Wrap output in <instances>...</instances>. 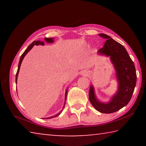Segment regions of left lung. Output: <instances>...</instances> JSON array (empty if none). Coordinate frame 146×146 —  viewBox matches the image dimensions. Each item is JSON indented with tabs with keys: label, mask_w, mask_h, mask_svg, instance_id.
I'll return each instance as SVG.
<instances>
[{
	"label": "left lung",
	"mask_w": 146,
	"mask_h": 146,
	"mask_svg": "<svg viewBox=\"0 0 146 146\" xmlns=\"http://www.w3.org/2000/svg\"><path fill=\"white\" fill-rule=\"evenodd\" d=\"M99 36L105 38L106 41L97 53L110 58L116 71L118 90L109 102H102L97 99L95 89L91 85L89 99L98 111L112 113L120 110L129 103L137 83V74L134 63L124 47L107 35L101 33Z\"/></svg>",
	"instance_id": "8db88e82"
}]
</instances>
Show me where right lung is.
Returning a JSON list of instances; mask_svg holds the SVG:
<instances>
[{"label":"right lung","instance_id":"right-lung-1","mask_svg":"<svg viewBox=\"0 0 146 146\" xmlns=\"http://www.w3.org/2000/svg\"><path fill=\"white\" fill-rule=\"evenodd\" d=\"M44 40L47 43H53L54 42V38H44ZM38 46V45H42V46H44V42L42 41H40V40H36V41H33V42H32L30 45H29L27 49L25 50V51L23 53V55H21V58H20V60H19V66H18V70H17V72L16 74V78H15V82L16 84L17 83V78H18V75H19V70H20V68H21V64H22V62H23V59L24 58V56L26 55V54L28 53L29 51L31 50L32 49V48L35 46ZM68 89L67 88L66 90V93H65V100H64V106H63V109L65 107V104H66V97H67V93H68ZM62 111H60V112L57 114L55 115V116H53V117H47V118H45V119H50V118H55L57 116H58L60 114L62 113Z\"/></svg>","mask_w":146,"mask_h":146}]
</instances>
